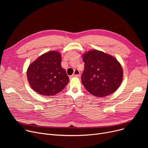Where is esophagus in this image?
<instances>
[{
  "mask_svg": "<svg viewBox=\"0 0 148 148\" xmlns=\"http://www.w3.org/2000/svg\"><path fill=\"white\" fill-rule=\"evenodd\" d=\"M79 75H80V71H79L78 69H75L73 76L77 77H79Z\"/></svg>",
  "mask_w": 148,
  "mask_h": 148,
  "instance_id": "34e87169",
  "label": "esophagus"
}]
</instances>
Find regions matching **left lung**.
I'll return each instance as SVG.
<instances>
[{
    "label": "left lung",
    "mask_w": 148,
    "mask_h": 148,
    "mask_svg": "<svg viewBox=\"0 0 148 148\" xmlns=\"http://www.w3.org/2000/svg\"><path fill=\"white\" fill-rule=\"evenodd\" d=\"M84 69L82 82L95 97L109 95L121 86L123 69L116 58L103 51L92 50L83 54Z\"/></svg>",
    "instance_id": "8db88e82"
}]
</instances>
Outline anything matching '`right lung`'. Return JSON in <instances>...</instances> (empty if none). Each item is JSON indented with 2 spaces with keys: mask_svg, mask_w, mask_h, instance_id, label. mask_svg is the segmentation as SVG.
Segmentation results:
<instances>
[{
  "mask_svg": "<svg viewBox=\"0 0 148 148\" xmlns=\"http://www.w3.org/2000/svg\"><path fill=\"white\" fill-rule=\"evenodd\" d=\"M61 54L47 52L31 64L27 71L30 86L38 94L53 96L63 90L69 82L65 69L61 66Z\"/></svg>",
  "mask_w": 148,
  "mask_h": 148,
  "instance_id": "add662e5",
  "label": "right lung"
}]
</instances>
